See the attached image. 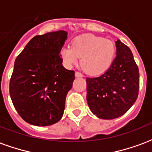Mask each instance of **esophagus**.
Listing matches in <instances>:
<instances>
[{"label":"esophagus","instance_id":"1","mask_svg":"<svg viewBox=\"0 0 152 152\" xmlns=\"http://www.w3.org/2000/svg\"><path fill=\"white\" fill-rule=\"evenodd\" d=\"M75 76H76V77H83L82 74H81L80 72H76V73H75Z\"/></svg>","mask_w":152,"mask_h":152}]
</instances>
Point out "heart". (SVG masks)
I'll use <instances>...</instances> for the list:
<instances>
[{"mask_svg": "<svg viewBox=\"0 0 152 152\" xmlns=\"http://www.w3.org/2000/svg\"><path fill=\"white\" fill-rule=\"evenodd\" d=\"M115 46L112 40L86 34L76 37L71 46L64 45L60 50V56L66 66L76 64L81 57V66L90 75L105 72L113 63Z\"/></svg>", "mask_w": 152, "mask_h": 152, "instance_id": "1", "label": "heart"}]
</instances>
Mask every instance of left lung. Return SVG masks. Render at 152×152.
I'll return each instance as SVG.
<instances>
[{
    "instance_id": "left-lung-1",
    "label": "left lung",
    "mask_w": 152,
    "mask_h": 152,
    "mask_svg": "<svg viewBox=\"0 0 152 152\" xmlns=\"http://www.w3.org/2000/svg\"><path fill=\"white\" fill-rule=\"evenodd\" d=\"M113 63L101 76L87 78L86 99L97 117L112 120L121 116L136 101L139 89V72L130 49L115 41Z\"/></svg>"
}]
</instances>
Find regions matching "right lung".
I'll return each mask as SVG.
<instances>
[{
  "instance_id": "right-lung-1",
  "label": "right lung",
  "mask_w": 152,
  "mask_h": 152,
  "mask_svg": "<svg viewBox=\"0 0 152 152\" xmlns=\"http://www.w3.org/2000/svg\"><path fill=\"white\" fill-rule=\"evenodd\" d=\"M63 30L36 36L16 58L10 94L16 111L28 124L48 126L62 118L75 72L63 66Z\"/></svg>"
}]
</instances>
